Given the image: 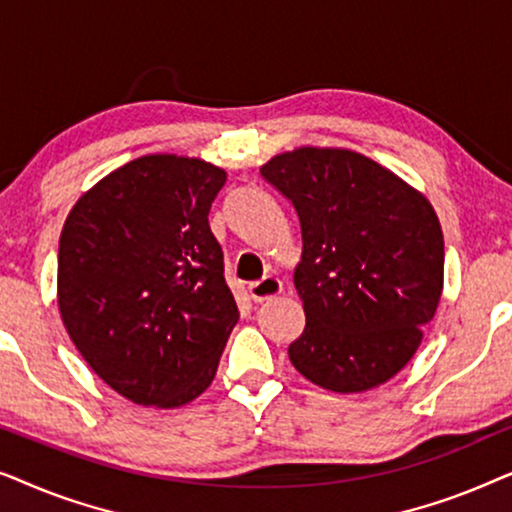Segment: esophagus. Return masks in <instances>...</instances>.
I'll use <instances>...</instances> for the list:
<instances>
[{
    "label": "esophagus",
    "instance_id": "1",
    "mask_svg": "<svg viewBox=\"0 0 512 512\" xmlns=\"http://www.w3.org/2000/svg\"><path fill=\"white\" fill-rule=\"evenodd\" d=\"M282 293V282H279L277 277H263L258 279V282H251L249 284V298L254 300V303H263V300H270Z\"/></svg>",
    "mask_w": 512,
    "mask_h": 512
}]
</instances>
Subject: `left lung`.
<instances>
[{
    "label": "left lung",
    "instance_id": "1",
    "mask_svg": "<svg viewBox=\"0 0 512 512\" xmlns=\"http://www.w3.org/2000/svg\"><path fill=\"white\" fill-rule=\"evenodd\" d=\"M261 177L296 209L305 331L289 345L300 375L354 394L394 377L417 352L443 291L445 244L429 200L345 149L279 153Z\"/></svg>",
    "mask_w": 512,
    "mask_h": 512
}]
</instances>
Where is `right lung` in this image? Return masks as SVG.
Listing matches in <instances>:
<instances>
[{
    "label": "right lung",
    "instance_id": "right-lung-1",
    "mask_svg": "<svg viewBox=\"0 0 512 512\" xmlns=\"http://www.w3.org/2000/svg\"><path fill=\"white\" fill-rule=\"evenodd\" d=\"M223 184L226 172L205 160L142 156L90 188L62 228V321L132 403L177 408L219 368L240 317L207 219Z\"/></svg>",
    "mask_w": 512,
    "mask_h": 512
}]
</instances>
